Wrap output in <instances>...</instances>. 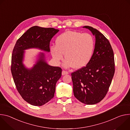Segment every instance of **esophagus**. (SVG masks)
Returning a JSON list of instances; mask_svg holds the SVG:
<instances>
[{"instance_id": "esophagus-1", "label": "esophagus", "mask_w": 130, "mask_h": 130, "mask_svg": "<svg viewBox=\"0 0 130 130\" xmlns=\"http://www.w3.org/2000/svg\"><path fill=\"white\" fill-rule=\"evenodd\" d=\"M68 71H65V70H63L62 72V75L63 76L64 75H67V74H68Z\"/></svg>"}]
</instances>
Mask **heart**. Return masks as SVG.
<instances>
[{
	"instance_id": "1",
	"label": "heart",
	"mask_w": 130,
	"mask_h": 130,
	"mask_svg": "<svg viewBox=\"0 0 130 130\" xmlns=\"http://www.w3.org/2000/svg\"><path fill=\"white\" fill-rule=\"evenodd\" d=\"M55 44L56 46L50 47L54 61L59 63L64 53L66 60L64 67L75 69L82 68L88 64L95 46V39L91 34L72 31H67L58 36Z\"/></svg>"
}]
</instances>
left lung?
I'll list each match as a JSON object with an SVG mask.
<instances>
[{
	"label": "left lung",
	"instance_id": "left-lung-1",
	"mask_svg": "<svg viewBox=\"0 0 130 130\" xmlns=\"http://www.w3.org/2000/svg\"><path fill=\"white\" fill-rule=\"evenodd\" d=\"M95 36L94 53L88 64L71 73L75 97L85 104H95L106 96L115 73L113 50L103 34L90 26L83 27Z\"/></svg>",
	"mask_w": 130,
	"mask_h": 130
}]
</instances>
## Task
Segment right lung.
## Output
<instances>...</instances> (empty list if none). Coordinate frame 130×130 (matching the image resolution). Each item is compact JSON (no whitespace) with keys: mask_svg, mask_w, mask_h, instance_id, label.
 <instances>
[{"mask_svg":"<svg viewBox=\"0 0 130 130\" xmlns=\"http://www.w3.org/2000/svg\"><path fill=\"white\" fill-rule=\"evenodd\" d=\"M59 30L33 26L17 41L14 47L11 70L17 91L26 102L34 106L43 105L53 98L55 85L62 76V69L49 65L45 54L30 69L23 64L25 51L38 48L50 52V42Z\"/></svg>","mask_w":130,"mask_h":130,"instance_id":"add662e5","label":"right lung"}]
</instances>
